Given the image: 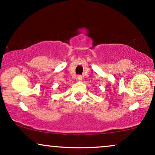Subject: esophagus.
<instances>
[{
	"label": "esophagus",
	"mask_w": 155,
	"mask_h": 155,
	"mask_svg": "<svg viewBox=\"0 0 155 155\" xmlns=\"http://www.w3.org/2000/svg\"><path fill=\"white\" fill-rule=\"evenodd\" d=\"M82 79H83V78H82V76H81L79 75V76H77V80L79 81H82Z\"/></svg>",
	"instance_id": "1"
}]
</instances>
